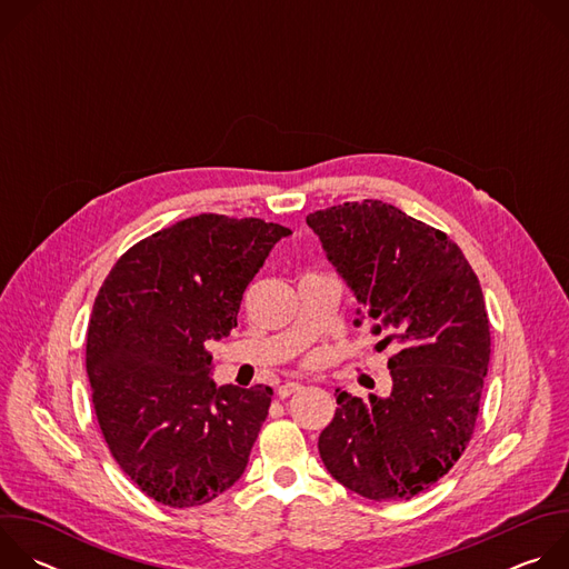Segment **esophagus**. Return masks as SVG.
<instances>
[{
  "label": "esophagus",
  "instance_id": "1",
  "mask_svg": "<svg viewBox=\"0 0 569 569\" xmlns=\"http://www.w3.org/2000/svg\"><path fill=\"white\" fill-rule=\"evenodd\" d=\"M301 389H303V385H299V382H286L279 387V398H288L290 393H297Z\"/></svg>",
  "mask_w": 569,
  "mask_h": 569
}]
</instances>
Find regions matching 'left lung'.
<instances>
[{"label": "left lung", "instance_id": "left-lung-1", "mask_svg": "<svg viewBox=\"0 0 569 569\" xmlns=\"http://www.w3.org/2000/svg\"><path fill=\"white\" fill-rule=\"evenodd\" d=\"M389 358L391 393L336 389L319 457L349 491L385 502L428 491L463 455L491 360L483 295L457 242L382 200L306 216Z\"/></svg>", "mask_w": 569, "mask_h": 569}]
</instances>
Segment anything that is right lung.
<instances>
[{"instance_id":"obj_1","label":"right lung","mask_w":569,"mask_h":569,"mask_svg":"<svg viewBox=\"0 0 569 569\" xmlns=\"http://www.w3.org/2000/svg\"><path fill=\"white\" fill-rule=\"evenodd\" d=\"M290 233L261 218L180 220L132 246L94 299V412L119 468L159 505H207L246 472L272 387L216 385L204 345L229 336L242 292Z\"/></svg>"}]
</instances>
